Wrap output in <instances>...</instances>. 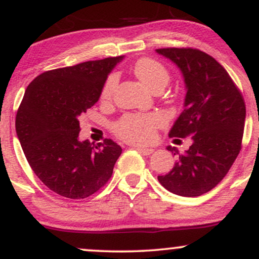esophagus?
Instances as JSON below:
<instances>
[{"label": "esophagus", "mask_w": 259, "mask_h": 259, "mask_svg": "<svg viewBox=\"0 0 259 259\" xmlns=\"http://www.w3.org/2000/svg\"><path fill=\"white\" fill-rule=\"evenodd\" d=\"M136 150L139 151L140 153L145 154V156H150V154L153 153V148H147V147H136Z\"/></svg>", "instance_id": "obj_1"}]
</instances>
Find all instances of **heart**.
I'll return each instance as SVG.
<instances>
[{"instance_id": "heart-1", "label": "heart", "mask_w": 259, "mask_h": 259, "mask_svg": "<svg viewBox=\"0 0 259 259\" xmlns=\"http://www.w3.org/2000/svg\"><path fill=\"white\" fill-rule=\"evenodd\" d=\"M134 74L146 88L152 90L156 86H165L169 80L168 70L159 62L152 58H141L134 65ZM117 86V76L114 74L108 76L101 92V99L109 100ZM164 119L160 114H126L113 125V132L119 138L130 142L152 141L156 136L157 127L163 125Z\"/></svg>"}]
</instances>
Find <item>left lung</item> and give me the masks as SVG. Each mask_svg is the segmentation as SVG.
<instances>
[{"instance_id": "left-lung-1", "label": "left lung", "mask_w": 259, "mask_h": 259, "mask_svg": "<svg viewBox=\"0 0 259 259\" xmlns=\"http://www.w3.org/2000/svg\"><path fill=\"white\" fill-rule=\"evenodd\" d=\"M156 52L178 65L186 86L184 111L169 136L192 139L183 154L167 147L177 162L158 181L175 195L196 197L221 183L241 150L245 101L224 67L207 53L190 47Z\"/></svg>"}]
</instances>
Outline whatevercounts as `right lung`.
<instances>
[{
  "label": "right lung",
  "mask_w": 259,
  "mask_h": 259,
  "mask_svg": "<svg viewBox=\"0 0 259 259\" xmlns=\"http://www.w3.org/2000/svg\"><path fill=\"white\" fill-rule=\"evenodd\" d=\"M124 56L89 61L37 75L18 108L16 132L36 177L56 194L80 200L112 177L121 147L111 139L80 141L79 117L97 102Z\"/></svg>",
  "instance_id": "add662e5"
}]
</instances>
